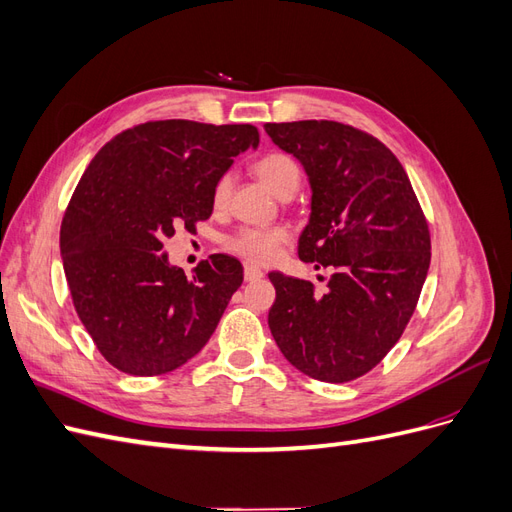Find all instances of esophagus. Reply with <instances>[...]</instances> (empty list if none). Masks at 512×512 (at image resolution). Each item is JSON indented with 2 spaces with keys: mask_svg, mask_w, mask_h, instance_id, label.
Wrapping results in <instances>:
<instances>
[{
  "mask_svg": "<svg viewBox=\"0 0 512 512\" xmlns=\"http://www.w3.org/2000/svg\"><path fill=\"white\" fill-rule=\"evenodd\" d=\"M262 275H265V271H262V269H258L254 265H245V280L247 282H256V280H260Z\"/></svg>",
  "mask_w": 512,
  "mask_h": 512,
  "instance_id": "obj_1",
  "label": "esophagus"
}]
</instances>
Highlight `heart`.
<instances>
[{
    "mask_svg": "<svg viewBox=\"0 0 512 512\" xmlns=\"http://www.w3.org/2000/svg\"><path fill=\"white\" fill-rule=\"evenodd\" d=\"M254 173L258 179L267 185L275 196L294 194L301 183V168L292 156L282 151H271L254 162ZM232 188V175L224 173L213 185L211 200L215 209H222L228 203ZM288 235L282 228H252L245 226L237 230L235 235L226 239L228 250L252 260V262H271L280 254L282 245Z\"/></svg>",
    "mask_w": 512,
    "mask_h": 512,
    "instance_id": "obj_1",
    "label": "heart"
}]
</instances>
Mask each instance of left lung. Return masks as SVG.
<instances>
[{
    "instance_id": "left-lung-1",
    "label": "left lung",
    "mask_w": 512,
    "mask_h": 512,
    "mask_svg": "<svg viewBox=\"0 0 512 512\" xmlns=\"http://www.w3.org/2000/svg\"><path fill=\"white\" fill-rule=\"evenodd\" d=\"M265 130L301 162L312 190L299 258L331 271L324 292L269 273V329L309 378L350 382L384 359L414 314L431 260L427 220L404 166L378 138L316 119Z\"/></svg>"
}]
</instances>
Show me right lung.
Segmentation results:
<instances>
[{
    "label": "right lung",
    "mask_w": 512,
    "mask_h": 512,
    "mask_svg": "<svg viewBox=\"0 0 512 512\" xmlns=\"http://www.w3.org/2000/svg\"><path fill=\"white\" fill-rule=\"evenodd\" d=\"M254 126L149 121L117 134L87 166L61 222L72 301L104 359L132 376H160L209 342L243 282L237 258L215 254L188 277L162 252L175 228L213 213V185Z\"/></svg>",
    "instance_id": "1"
}]
</instances>
